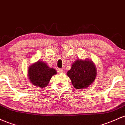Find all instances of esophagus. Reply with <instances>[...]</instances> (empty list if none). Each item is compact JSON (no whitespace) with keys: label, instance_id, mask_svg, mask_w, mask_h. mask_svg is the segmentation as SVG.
<instances>
[{"label":"esophagus","instance_id":"obj_1","mask_svg":"<svg viewBox=\"0 0 125 125\" xmlns=\"http://www.w3.org/2000/svg\"><path fill=\"white\" fill-rule=\"evenodd\" d=\"M63 72H64V71H63V70L61 69V68H59L58 70V73H62Z\"/></svg>","mask_w":125,"mask_h":125}]
</instances>
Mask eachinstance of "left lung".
I'll return each mask as SVG.
<instances>
[{"mask_svg": "<svg viewBox=\"0 0 125 125\" xmlns=\"http://www.w3.org/2000/svg\"><path fill=\"white\" fill-rule=\"evenodd\" d=\"M72 84L76 89L88 87L94 81L97 75L96 65L90 59H77L73 63L71 68L67 71Z\"/></svg>", "mask_w": 125, "mask_h": 125, "instance_id": "obj_1", "label": "left lung"}]
</instances>
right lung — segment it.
<instances>
[{"label":"right lung","mask_w":125,"mask_h":125,"mask_svg":"<svg viewBox=\"0 0 125 125\" xmlns=\"http://www.w3.org/2000/svg\"><path fill=\"white\" fill-rule=\"evenodd\" d=\"M57 74V72L54 68H50L45 62L40 60L29 65L28 70L30 82L41 89L46 87L52 77Z\"/></svg>","instance_id":"add662e5"}]
</instances>
